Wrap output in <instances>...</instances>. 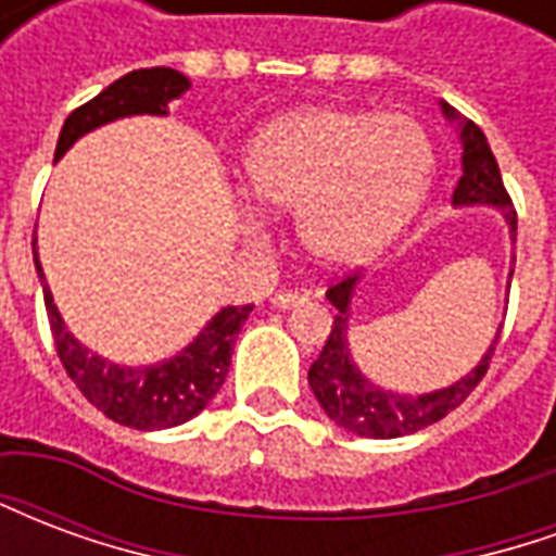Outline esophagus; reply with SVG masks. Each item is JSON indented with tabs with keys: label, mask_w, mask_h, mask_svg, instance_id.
<instances>
[{
	"label": "esophagus",
	"mask_w": 556,
	"mask_h": 556,
	"mask_svg": "<svg viewBox=\"0 0 556 556\" xmlns=\"http://www.w3.org/2000/svg\"><path fill=\"white\" fill-rule=\"evenodd\" d=\"M309 298L306 291H279V294H274V306L277 309H291V306H298V303H303Z\"/></svg>",
	"instance_id": "obj_1"
}]
</instances>
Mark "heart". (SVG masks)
<instances>
[{
    "instance_id": "heart-1",
    "label": "heart",
    "mask_w": 556,
    "mask_h": 556,
    "mask_svg": "<svg viewBox=\"0 0 556 556\" xmlns=\"http://www.w3.org/2000/svg\"><path fill=\"white\" fill-rule=\"evenodd\" d=\"M431 139L408 113L309 106L258 130L243 154V190L291 211L315 262L351 267L408 226L429 190Z\"/></svg>"
}]
</instances>
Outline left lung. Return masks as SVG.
Segmentation results:
<instances>
[{
  "label": "left lung",
  "instance_id": "8db88e82",
  "mask_svg": "<svg viewBox=\"0 0 556 556\" xmlns=\"http://www.w3.org/2000/svg\"><path fill=\"white\" fill-rule=\"evenodd\" d=\"M443 115L450 122H458L450 103L441 101ZM462 127V178L453 190V205H491L501 207L506 217L509 235L515 241L518 231V217H515L513 199L503 187L497 160L491 154L489 139L479 130L473 122H458ZM515 262V258H513ZM513 277V274H509ZM357 274L339 279L327 289V301L337 306V318L330 327L325 349L318 354V361L309 366V387H313L318 405L325 414L342 429L354 431L361 438H402V434H414V431L426 429L431 422L443 419L450 410H455L465 402L473 387L485 378L489 372L491 354L501 339V330L491 342V349L482 354V361L455 384L434 390V393H422V396H408V393H393L384 387L372 384L366 375L354 366L349 349V318H351V294L357 286Z\"/></svg>",
  "mask_w": 556,
  "mask_h": 556
}]
</instances>
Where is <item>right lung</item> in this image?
Masks as SVG:
<instances>
[{
	"label": "right lung",
	"mask_w": 556,
	"mask_h": 556,
	"mask_svg": "<svg viewBox=\"0 0 556 556\" xmlns=\"http://www.w3.org/2000/svg\"><path fill=\"white\" fill-rule=\"evenodd\" d=\"M187 89H190V79L172 67L130 71L122 79H115L113 86H106L98 98H91L89 103H83L67 115L65 127L59 134V146H55V160L62 157L79 137L91 134L94 127L110 125L115 118L166 115L169 101L181 98ZM31 253H35V267H38V279H41L43 303H47V318H50L59 361L71 375V381L79 387V393L89 399L94 408L103 410V417L139 431L172 429V426L193 419L211 399L217 396V390L229 375L231 345L241 333L243 321L253 313L250 303L219 309L202 327V333L169 361L151 363V366H118V363L91 354L83 342L67 333L65 321L55 309L53 294L47 289L35 243H31Z\"/></svg>",
	"instance_id": "1"
}]
</instances>
